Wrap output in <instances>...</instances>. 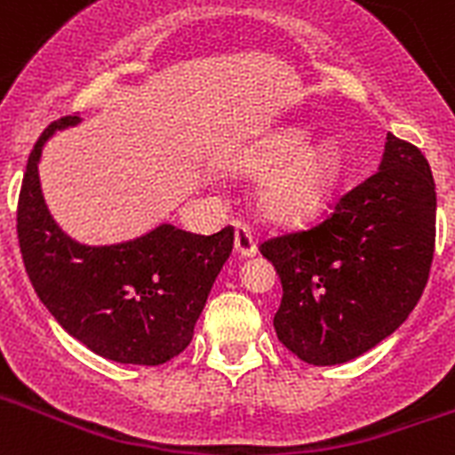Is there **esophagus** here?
I'll return each instance as SVG.
<instances>
[{"instance_id": "34e87169", "label": "esophagus", "mask_w": 455, "mask_h": 455, "mask_svg": "<svg viewBox=\"0 0 455 455\" xmlns=\"http://www.w3.org/2000/svg\"><path fill=\"white\" fill-rule=\"evenodd\" d=\"M235 251L241 257H252L257 252V241L248 225L235 223Z\"/></svg>"}]
</instances>
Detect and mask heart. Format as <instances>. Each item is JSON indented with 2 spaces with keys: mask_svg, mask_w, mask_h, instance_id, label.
<instances>
[{
  "mask_svg": "<svg viewBox=\"0 0 455 455\" xmlns=\"http://www.w3.org/2000/svg\"><path fill=\"white\" fill-rule=\"evenodd\" d=\"M300 130H280L243 150L236 168L264 172L257 184L259 207L271 219L300 220L331 198L344 172V152L335 140L307 143Z\"/></svg>",
  "mask_w": 455,
  "mask_h": 455,
  "instance_id": "heart-1",
  "label": "heart"
}]
</instances>
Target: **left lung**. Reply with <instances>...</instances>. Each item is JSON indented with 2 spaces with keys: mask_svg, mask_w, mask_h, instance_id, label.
<instances>
[{
  "mask_svg": "<svg viewBox=\"0 0 455 455\" xmlns=\"http://www.w3.org/2000/svg\"><path fill=\"white\" fill-rule=\"evenodd\" d=\"M435 182L426 156L387 134L371 178L305 230L259 243L283 300L277 339L303 363H348L392 335L424 293L435 252Z\"/></svg>",
  "mask_w": 455,
  "mask_h": 455,
  "instance_id": "left-lung-1",
  "label": "left lung"
}]
</instances>
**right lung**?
I'll return each mask as SVG.
<instances>
[{
    "instance_id": "1",
    "label": "right lung",
    "mask_w": 455,
    "mask_h": 455,
    "mask_svg": "<svg viewBox=\"0 0 455 455\" xmlns=\"http://www.w3.org/2000/svg\"><path fill=\"white\" fill-rule=\"evenodd\" d=\"M77 123L79 116L54 120L27 162L18 198L24 268L43 305L84 347L116 363L156 367L191 344L235 230L203 236L166 223L116 246L72 241L47 212L38 162L45 140Z\"/></svg>"
}]
</instances>
